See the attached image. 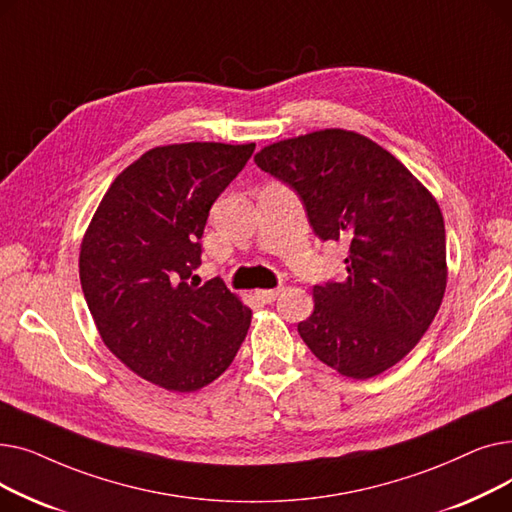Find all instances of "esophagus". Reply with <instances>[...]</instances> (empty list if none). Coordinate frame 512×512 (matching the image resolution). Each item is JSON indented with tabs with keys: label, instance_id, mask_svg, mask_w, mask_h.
<instances>
[{
	"label": "esophagus",
	"instance_id": "esophagus-1",
	"mask_svg": "<svg viewBox=\"0 0 512 512\" xmlns=\"http://www.w3.org/2000/svg\"><path fill=\"white\" fill-rule=\"evenodd\" d=\"M284 288H274V290H257L255 292V297L261 301V303H274L278 297H280V292H282Z\"/></svg>",
	"mask_w": 512,
	"mask_h": 512
}]
</instances>
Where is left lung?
Instances as JSON below:
<instances>
[{
  "label": "left lung",
  "instance_id": "obj_1",
  "mask_svg": "<svg viewBox=\"0 0 512 512\" xmlns=\"http://www.w3.org/2000/svg\"><path fill=\"white\" fill-rule=\"evenodd\" d=\"M255 164L301 197L321 240L346 242V278L313 288L299 324L311 353L353 380L396 365L446 290V232L432 193L378 143L326 128L263 147Z\"/></svg>",
  "mask_w": 512,
  "mask_h": 512
}]
</instances>
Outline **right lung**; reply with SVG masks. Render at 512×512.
<instances>
[{"mask_svg": "<svg viewBox=\"0 0 512 512\" xmlns=\"http://www.w3.org/2000/svg\"><path fill=\"white\" fill-rule=\"evenodd\" d=\"M253 151L182 143L143 153L107 188L80 245V284L101 340L170 392L220 378L251 326V309L220 278H191L209 209Z\"/></svg>", "mask_w": 512, "mask_h": 512, "instance_id": "1", "label": "right lung"}]
</instances>
